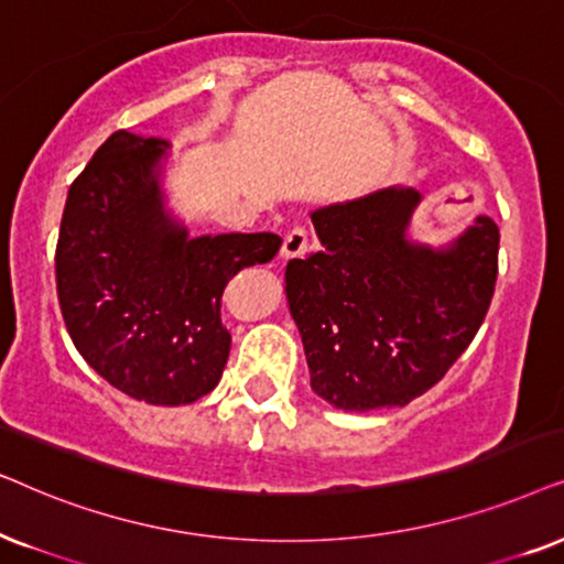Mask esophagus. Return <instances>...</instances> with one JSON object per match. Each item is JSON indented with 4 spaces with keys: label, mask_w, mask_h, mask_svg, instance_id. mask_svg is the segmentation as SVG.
<instances>
[{
    "label": "esophagus",
    "mask_w": 564,
    "mask_h": 564,
    "mask_svg": "<svg viewBox=\"0 0 564 564\" xmlns=\"http://www.w3.org/2000/svg\"><path fill=\"white\" fill-rule=\"evenodd\" d=\"M306 247H310V235H306V229H294V231H289V235L283 237L281 258H283V260L302 258V254L306 252Z\"/></svg>",
    "instance_id": "obj_1"
}]
</instances>
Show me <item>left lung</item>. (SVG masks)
Returning <instances> with one entry per match:
<instances>
[{
    "label": "left lung",
    "mask_w": 564,
    "mask_h": 564,
    "mask_svg": "<svg viewBox=\"0 0 564 564\" xmlns=\"http://www.w3.org/2000/svg\"><path fill=\"white\" fill-rule=\"evenodd\" d=\"M420 200L392 185L322 206L312 212L322 247L286 265L312 389L337 410L404 408L444 379L490 310L498 224L477 216L433 250L408 237Z\"/></svg>",
    "instance_id": "1"
}]
</instances>
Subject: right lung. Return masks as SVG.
<instances>
[{
    "label": "right lung",
    "instance_id": "obj_1",
    "mask_svg": "<svg viewBox=\"0 0 564 564\" xmlns=\"http://www.w3.org/2000/svg\"><path fill=\"white\" fill-rule=\"evenodd\" d=\"M167 141L116 131L66 195L56 294L74 348L133 400L191 404L219 384L231 335L221 294L281 237L206 235L164 212Z\"/></svg>",
    "mask_w": 564,
    "mask_h": 564
}]
</instances>
